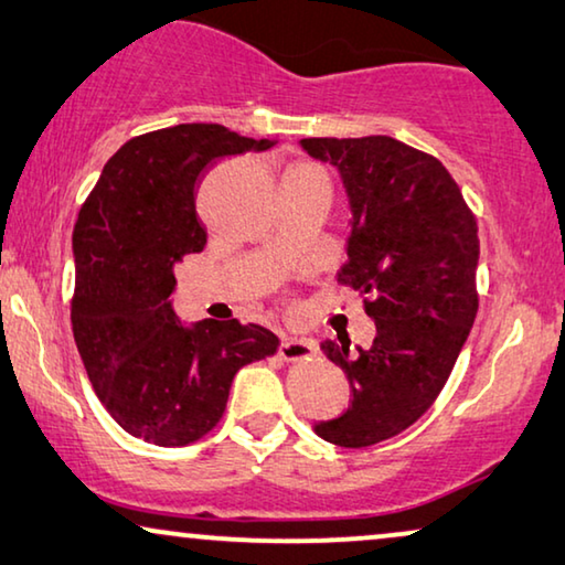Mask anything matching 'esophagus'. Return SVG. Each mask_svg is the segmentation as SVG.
I'll use <instances>...</instances> for the list:
<instances>
[{
  "label": "esophagus",
  "instance_id": "esophagus-1",
  "mask_svg": "<svg viewBox=\"0 0 565 565\" xmlns=\"http://www.w3.org/2000/svg\"><path fill=\"white\" fill-rule=\"evenodd\" d=\"M279 355L284 361H309L317 355V345L312 340H297V338H284L279 345Z\"/></svg>",
  "mask_w": 565,
  "mask_h": 565
}]
</instances>
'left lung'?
Listing matches in <instances>:
<instances>
[{
    "instance_id": "obj_1",
    "label": "left lung",
    "mask_w": 565,
    "mask_h": 565,
    "mask_svg": "<svg viewBox=\"0 0 565 565\" xmlns=\"http://www.w3.org/2000/svg\"><path fill=\"white\" fill-rule=\"evenodd\" d=\"M301 148L340 171L353 222L338 281L376 322L373 345L359 353L348 338L322 343L353 399L315 433L365 448L415 425L443 392L479 312V225L448 169L407 142L305 138Z\"/></svg>"
}]
</instances>
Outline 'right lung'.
Masks as SVG:
<instances>
[{
  "instance_id": "add662e5",
  "label": "right lung",
  "mask_w": 565,
  "mask_h": 565,
  "mask_svg": "<svg viewBox=\"0 0 565 565\" xmlns=\"http://www.w3.org/2000/svg\"><path fill=\"white\" fill-rule=\"evenodd\" d=\"M222 125H177L127 140L102 169L74 225L71 328L99 402L132 438L179 448L204 438L243 365L276 353L260 324L186 328L169 297L173 268L206 233L196 186L220 158L268 150Z\"/></svg>"
}]
</instances>
